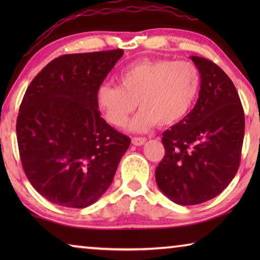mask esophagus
<instances>
[{
	"instance_id": "1",
	"label": "esophagus",
	"mask_w": 260,
	"mask_h": 260,
	"mask_svg": "<svg viewBox=\"0 0 260 260\" xmlns=\"http://www.w3.org/2000/svg\"><path fill=\"white\" fill-rule=\"evenodd\" d=\"M146 138H138V136H135V138L132 139V143H133L134 146H142V144L146 143Z\"/></svg>"
}]
</instances>
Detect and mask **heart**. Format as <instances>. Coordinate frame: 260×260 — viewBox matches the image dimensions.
I'll use <instances>...</instances> for the list:
<instances>
[{
	"label": "heart",
	"mask_w": 260,
	"mask_h": 260,
	"mask_svg": "<svg viewBox=\"0 0 260 260\" xmlns=\"http://www.w3.org/2000/svg\"><path fill=\"white\" fill-rule=\"evenodd\" d=\"M119 86L104 83L96 103L110 124L122 127L140 104L129 128L144 132L152 126H172L190 111L201 88L200 70L191 61L143 59L125 68Z\"/></svg>",
	"instance_id": "b5f03b06"
}]
</instances>
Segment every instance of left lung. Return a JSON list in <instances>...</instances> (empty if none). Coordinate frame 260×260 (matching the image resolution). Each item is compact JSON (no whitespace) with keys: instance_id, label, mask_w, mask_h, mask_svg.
<instances>
[{"instance_id":"obj_1","label":"left lung","mask_w":260,"mask_h":260,"mask_svg":"<svg viewBox=\"0 0 260 260\" xmlns=\"http://www.w3.org/2000/svg\"><path fill=\"white\" fill-rule=\"evenodd\" d=\"M190 58L201 73L199 100L162 133L165 156L155 171L158 188L180 205L204 203L231 183L244 138V111L234 83L213 61Z\"/></svg>"}]
</instances>
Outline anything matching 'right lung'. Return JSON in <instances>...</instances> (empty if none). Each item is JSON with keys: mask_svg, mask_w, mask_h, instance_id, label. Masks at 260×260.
Listing matches in <instances>:
<instances>
[{"mask_svg": "<svg viewBox=\"0 0 260 260\" xmlns=\"http://www.w3.org/2000/svg\"><path fill=\"white\" fill-rule=\"evenodd\" d=\"M122 55L59 56L26 89L16 125L21 165L51 203L87 208L112 183L131 139L101 117L96 91Z\"/></svg>", "mask_w": 260, "mask_h": 260, "instance_id": "obj_1", "label": "right lung"}]
</instances>
